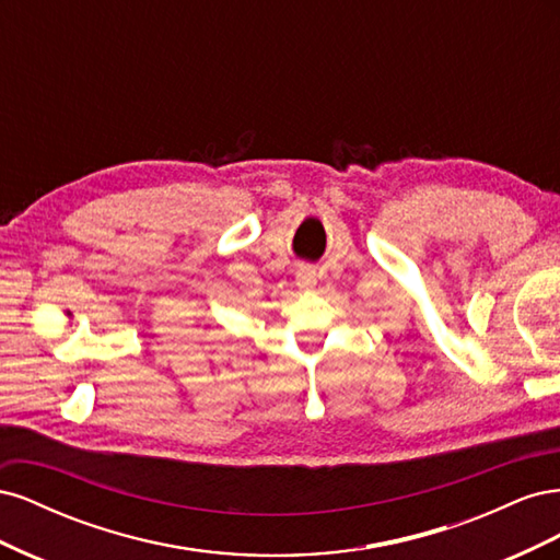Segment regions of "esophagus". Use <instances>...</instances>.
<instances>
[{
  "mask_svg": "<svg viewBox=\"0 0 560 560\" xmlns=\"http://www.w3.org/2000/svg\"><path fill=\"white\" fill-rule=\"evenodd\" d=\"M317 278H315V270L311 266H303L296 270V284L301 287V290H311V287H315Z\"/></svg>",
  "mask_w": 560,
  "mask_h": 560,
  "instance_id": "esophagus-1",
  "label": "esophagus"
}]
</instances>
